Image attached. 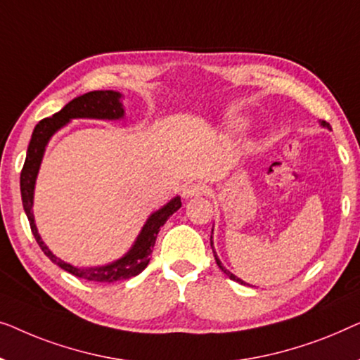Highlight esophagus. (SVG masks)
Masks as SVG:
<instances>
[{
  "label": "esophagus",
  "mask_w": 360,
  "mask_h": 360,
  "mask_svg": "<svg viewBox=\"0 0 360 360\" xmlns=\"http://www.w3.org/2000/svg\"><path fill=\"white\" fill-rule=\"evenodd\" d=\"M205 192H207V186L200 184V182H186V184L182 186V195H184L186 199L204 195Z\"/></svg>",
  "instance_id": "1"
}]
</instances>
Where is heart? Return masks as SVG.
I'll use <instances>...</instances> for the list:
<instances>
[{
	"label": "heart",
	"mask_w": 360,
	"mask_h": 360,
	"mask_svg": "<svg viewBox=\"0 0 360 360\" xmlns=\"http://www.w3.org/2000/svg\"><path fill=\"white\" fill-rule=\"evenodd\" d=\"M230 127H231L233 130L243 129V127H245V122H243V120H233V122H230Z\"/></svg>",
	"instance_id": "b5f03b06"
}]
</instances>
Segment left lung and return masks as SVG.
I'll return each instance as SVG.
<instances>
[{"label": "left lung", "mask_w": 360, "mask_h": 360, "mask_svg": "<svg viewBox=\"0 0 360 360\" xmlns=\"http://www.w3.org/2000/svg\"><path fill=\"white\" fill-rule=\"evenodd\" d=\"M321 125H323V127H326V129H330V130H331V127H330V124H328V122H325V120H323V122H321ZM210 246H212V250H214V243H212V236H210ZM214 256H215L217 266H219V267H220V269H221V271H224V272H225V274H226V276H229L231 281H236V282H240V283H246V282H243L241 279H238V277H236L235 274H231V272H230V271H226V269H225V267H224V266H221V262H220V259H219V257H217V255H215V251H214Z\"/></svg>", "instance_id": "obj_1"}]
</instances>
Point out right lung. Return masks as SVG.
Masks as SVG:
<instances>
[{
    "label": "right lung",
    "mask_w": 360,
    "mask_h": 360,
    "mask_svg": "<svg viewBox=\"0 0 360 360\" xmlns=\"http://www.w3.org/2000/svg\"><path fill=\"white\" fill-rule=\"evenodd\" d=\"M120 98H122V94L117 93V91H91V93L78 96V98L70 101L60 112L53 114L52 117L40 120L32 131V139H30L27 146L26 161H24L21 171V197L24 212H26L30 230H32V235L35 238V241H37V245L40 246V250L44 251V255L47 256L50 261L55 262L58 267H62L63 271L79 277V279H86L91 282L110 283L139 276L140 272L148 266L151 251H153L160 229L166 224V220H168L176 210L181 209L182 205L181 197H174L173 200H169L168 204L161 207L160 210L153 212V214L148 217V220H146L143 229H141L140 235L136 236V241L134 243V246L130 248L127 255L105 266L75 267L55 256L53 252L45 246L42 238H40L32 214L34 187L40 163H42L45 146H47L50 136H52L58 129H62L63 125L70 122L72 119H122L124 105L120 103Z\"/></svg>",
    "instance_id": "1"
}]
</instances>
